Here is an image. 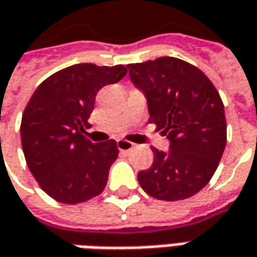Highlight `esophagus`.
<instances>
[{
  "label": "esophagus",
  "instance_id": "1",
  "mask_svg": "<svg viewBox=\"0 0 257 257\" xmlns=\"http://www.w3.org/2000/svg\"><path fill=\"white\" fill-rule=\"evenodd\" d=\"M136 144L132 143V142H128V140H117V147H118V150L120 152H130L132 149H133Z\"/></svg>",
  "mask_w": 257,
  "mask_h": 257
}]
</instances>
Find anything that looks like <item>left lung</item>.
Returning <instances> with one entry per match:
<instances>
[{
  "label": "left lung",
  "instance_id": "left-lung-1",
  "mask_svg": "<svg viewBox=\"0 0 257 257\" xmlns=\"http://www.w3.org/2000/svg\"><path fill=\"white\" fill-rule=\"evenodd\" d=\"M134 84L147 97L150 123L170 140V152L152 147L154 162L137 174L144 192L176 202L210 182L226 147V117L219 91L187 61L160 57L127 64Z\"/></svg>",
  "mask_w": 257,
  "mask_h": 257
}]
</instances>
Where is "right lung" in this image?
<instances>
[{"label":"right lung","instance_id":"1","mask_svg":"<svg viewBox=\"0 0 257 257\" xmlns=\"http://www.w3.org/2000/svg\"><path fill=\"white\" fill-rule=\"evenodd\" d=\"M127 74L124 65L74 64L35 88L21 118V144L34 179L50 197L77 204L103 192L117 143L85 137L95 95Z\"/></svg>","mask_w":257,"mask_h":257}]
</instances>
